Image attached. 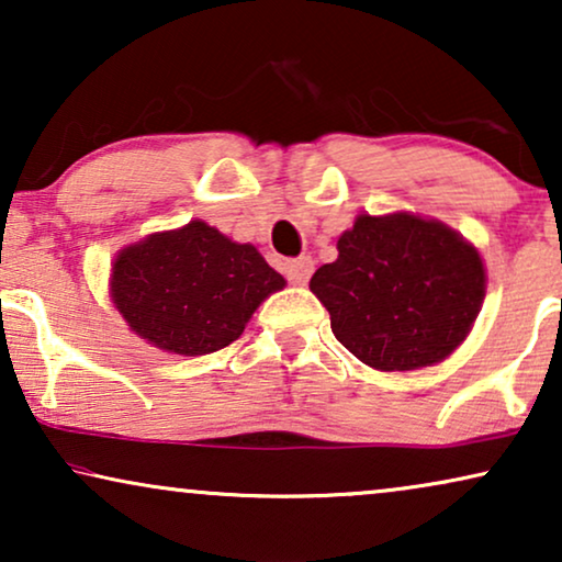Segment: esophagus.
<instances>
[{"label": "esophagus", "mask_w": 562, "mask_h": 562, "mask_svg": "<svg viewBox=\"0 0 562 562\" xmlns=\"http://www.w3.org/2000/svg\"><path fill=\"white\" fill-rule=\"evenodd\" d=\"M283 271H286V279L291 283H296V286H304L306 281H310V276L314 271V263L312 258H296V260H289L286 266H283Z\"/></svg>", "instance_id": "1"}]
</instances>
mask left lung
Returning <instances> with one entry per match:
<instances>
[{"label":"left lung","mask_w":562,"mask_h":562,"mask_svg":"<svg viewBox=\"0 0 562 562\" xmlns=\"http://www.w3.org/2000/svg\"><path fill=\"white\" fill-rule=\"evenodd\" d=\"M337 250L310 289L358 360L375 371H414L463 342L486 294V273L479 250L458 233L404 212L360 214Z\"/></svg>","instance_id":"left-lung-1"}]
</instances>
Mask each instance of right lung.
<instances>
[{"instance_id": "obj_1", "label": "right lung", "mask_w": 562, "mask_h": 562, "mask_svg": "<svg viewBox=\"0 0 562 562\" xmlns=\"http://www.w3.org/2000/svg\"><path fill=\"white\" fill-rule=\"evenodd\" d=\"M283 286L252 245L199 220L130 245L112 268V299L133 333L176 356L227 348L258 304Z\"/></svg>"}]
</instances>
